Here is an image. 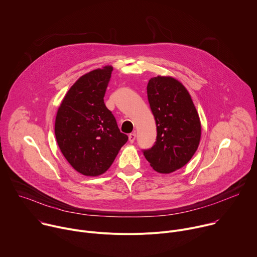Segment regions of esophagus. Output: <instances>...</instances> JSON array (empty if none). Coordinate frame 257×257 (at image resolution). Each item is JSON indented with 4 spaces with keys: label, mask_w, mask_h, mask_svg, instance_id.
I'll return each mask as SVG.
<instances>
[{
    "label": "esophagus",
    "mask_w": 257,
    "mask_h": 257,
    "mask_svg": "<svg viewBox=\"0 0 257 257\" xmlns=\"http://www.w3.org/2000/svg\"><path fill=\"white\" fill-rule=\"evenodd\" d=\"M129 141H130V143H133L134 141H135V138H136V134L135 133H131V134H129Z\"/></svg>",
    "instance_id": "1"
}]
</instances>
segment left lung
<instances>
[{"label": "left lung", "mask_w": 257, "mask_h": 257, "mask_svg": "<svg viewBox=\"0 0 257 257\" xmlns=\"http://www.w3.org/2000/svg\"><path fill=\"white\" fill-rule=\"evenodd\" d=\"M148 97L157 123V141L143 155L161 174L184 167L198 149L201 123L191 95L179 80L171 76L153 77Z\"/></svg>", "instance_id": "8db88e82"}]
</instances>
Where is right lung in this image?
<instances>
[{
  "label": "right lung",
  "instance_id": "obj_1",
  "mask_svg": "<svg viewBox=\"0 0 257 257\" xmlns=\"http://www.w3.org/2000/svg\"><path fill=\"white\" fill-rule=\"evenodd\" d=\"M112 71L106 65L79 77L56 116L55 135L61 153L73 169L88 177L105 173L128 140L103 102Z\"/></svg>",
  "mask_w": 257,
  "mask_h": 257
}]
</instances>
